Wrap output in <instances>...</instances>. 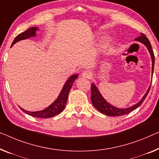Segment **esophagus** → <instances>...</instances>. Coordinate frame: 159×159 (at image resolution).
Listing matches in <instances>:
<instances>
[{"label":"esophagus","instance_id":"obj_1","mask_svg":"<svg viewBox=\"0 0 159 159\" xmlns=\"http://www.w3.org/2000/svg\"><path fill=\"white\" fill-rule=\"evenodd\" d=\"M82 76L86 78V79H91L92 76V73L89 70H85L82 73Z\"/></svg>","mask_w":159,"mask_h":159}]
</instances>
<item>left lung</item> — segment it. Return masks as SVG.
Returning a JSON list of instances; mask_svg holds the SVG:
<instances>
[{
	"mask_svg": "<svg viewBox=\"0 0 159 159\" xmlns=\"http://www.w3.org/2000/svg\"><path fill=\"white\" fill-rule=\"evenodd\" d=\"M136 41H140L145 45L147 47L149 52H150L151 58H152V73L153 72V68H154V62H155V58H154V53L152 50V47H151V43L148 41V39L146 38V36L143 34H141V35L140 37L137 38L135 39ZM91 102L93 103V105L95 108H96L98 111H100L101 113H103L106 116H120L125 115L128 113H131L135 109H136L139 106L141 105V103L143 102V101L145 100V98L147 96L149 91H150L151 86H149L147 92L146 94L144 95L141 100L139 101L138 103H136V105L131 106V107L128 108H117L116 107H113V106L110 105L109 103H108L106 101L104 100V98L101 96V93H99L98 90L97 89V88L93 84H91Z\"/></svg>",
	"mask_w": 159,
	"mask_h": 159,
	"instance_id": "8db88e82",
	"label": "left lung"
}]
</instances>
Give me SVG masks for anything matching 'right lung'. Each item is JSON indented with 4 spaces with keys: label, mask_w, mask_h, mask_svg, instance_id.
Here are the masks:
<instances>
[{
    "label": "right lung",
    "mask_w": 159,
    "mask_h": 159,
    "mask_svg": "<svg viewBox=\"0 0 159 159\" xmlns=\"http://www.w3.org/2000/svg\"><path fill=\"white\" fill-rule=\"evenodd\" d=\"M36 30H39L38 28L32 27L28 28V30H26L23 33H21V34L18 35L15 38V39L13 40V43H12L11 46L15 44L16 42L20 41V40L26 39L31 36H35ZM78 75H74L70 76L69 79H68V80L65 84L64 86H63L62 91H61L60 95H59V96L58 97V98L54 101L53 103H52L49 107L46 108V109L40 111H35V112H30V111H27L23 109L22 108H20L23 111V112L27 113V114L31 116L37 118H48L53 117L59 114V113L62 112L63 109H64L66 102H67L68 93H69L70 90L73 86V84L74 83L75 80L76 79Z\"/></svg>",
    "instance_id": "obj_1"
}]
</instances>
